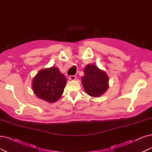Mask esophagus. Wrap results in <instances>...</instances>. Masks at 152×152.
I'll return each mask as SVG.
<instances>
[{
  "mask_svg": "<svg viewBox=\"0 0 152 152\" xmlns=\"http://www.w3.org/2000/svg\"><path fill=\"white\" fill-rule=\"evenodd\" d=\"M69 79L70 80H72V81L75 80L76 79V76H70L69 77Z\"/></svg>",
  "mask_w": 152,
  "mask_h": 152,
  "instance_id": "obj_1",
  "label": "esophagus"
}]
</instances>
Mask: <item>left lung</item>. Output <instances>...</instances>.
I'll return each instance as SVG.
<instances>
[{"label":"left lung","mask_w":152,"mask_h":152,"mask_svg":"<svg viewBox=\"0 0 152 152\" xmlns=\"http://www.w3.org/2000/svg\"><path fill=\"white\" fill-rule=\"evenodd\" d=\"M81 81L85 92L92 97L100 96L109 87L107 75L93 64L86 66Z\"/></svg>","instance_id":"8db88e82"}]
</instances>
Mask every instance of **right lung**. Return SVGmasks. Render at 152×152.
<instances>
[{"label":"right lung","mask_w":152,"mask_h":152,"mask_svg":"<svg viewBox=\"0 0 152 152\" xmlns=\"http://www.w3.org/2000/svg\"><path fill=\"white\" fill-rule=\"evenodd\" d=\"M66 81L58 67H51L38 72L33 79L32 88L38 98L53 103L63 94Z\"/></svg>","instance_id":"1"}]
</instances>
